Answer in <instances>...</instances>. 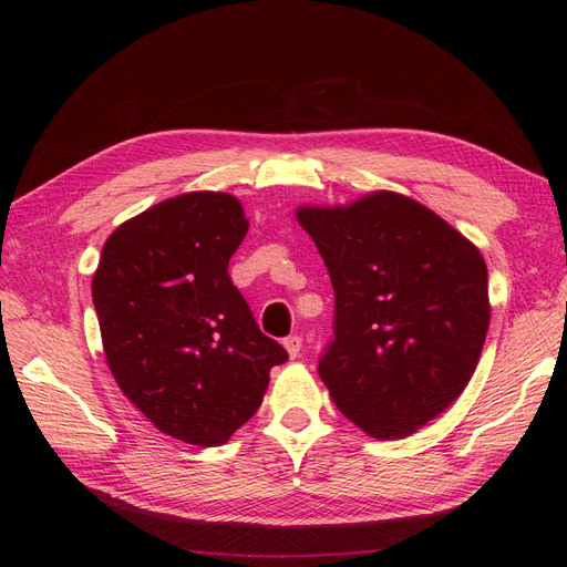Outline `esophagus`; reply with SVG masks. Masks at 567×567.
Wrapping results in <instances>:
<instances>
[{"instance_id":"obj_1","label":"esophagus","mask_w":567,"mask_h":567,"mask_svg":"<svg viewBox=\"0 0 567 567\" xmlns=\"http://www.w3.org/2000/svg\"><path fill=\"white\" fill-rule=\"evenodd\" d=\"M284 348H286V352L290 354V359L300 357V352H302V338H300V336H288V338L284 340Z\"/></svg>"}]
</instances>
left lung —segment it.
<instances>
[{"mask_svg": "<svg viewBox=\"0 0 567 567\" xmlns=\"http://www.w3.org/2000/svg\"><path fill=\"white\" fill-rule=\"evenodd\" d=\"M336 293L319 359L331 400L375 440L440 416L477 367L489 329L480 250L419 200L373 192L338 208H298Z\"/></svg>", "mask_w": 567, "mask_h": 567, "instance_id": "8db88e82", "label": "left lung"}]
</instances>
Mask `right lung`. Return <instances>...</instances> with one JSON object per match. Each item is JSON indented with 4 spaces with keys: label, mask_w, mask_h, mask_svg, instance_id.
<instances>
[{
    "label": "right lung",
    "mask_w": 567,
    "mask_h": 567,
    "mask_svg": "<svg viewBox=\"0 0 567 567\" xmlns=\"http://www.w3.org/2000/svg\"><path fill=\"white\" fill-rule=\"evenodd\" d=\"M246 231L229 194L167 198L109 236L92 279L115 383L161 433L198 447L225 444L288 359L227 271Z\"/></svg>",
    "instance_id": "1"
}]
</instances>
